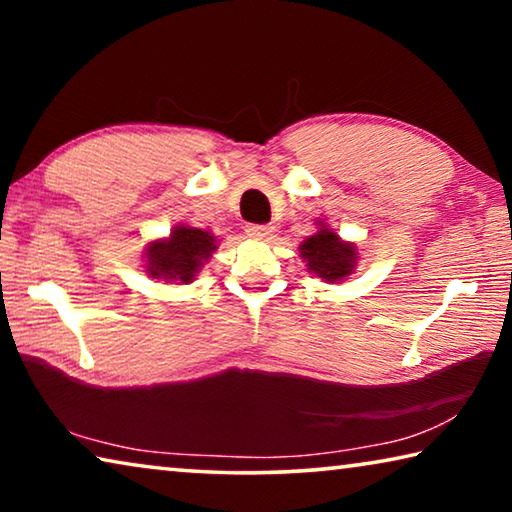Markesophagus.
Returning a JSON list of instances; mask_svg holds the SVG:
<instances>
[{
  "label": "esophagus",
  "instance_id": "esophagus-1",
  "mask_svg": "<svg viewBox=\"0 0 512 512\" xmlns=\"http://www.w3.org/2000/svg\"><path fill=\"white\" fill-rule=\"evenodd\" d=\"M271 228H268V225H259V223H248L246 225V235L250 237V239H266L268 235H271Z\"/></svg>",
  "mask_w": 512,
  "mask_h": 512
}]
</instances>
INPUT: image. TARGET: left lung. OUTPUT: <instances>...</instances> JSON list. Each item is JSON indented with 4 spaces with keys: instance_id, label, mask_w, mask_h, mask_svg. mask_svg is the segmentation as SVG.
Here are the masks:
<instances>
[{
    "instance_id": "obj_1",
    "label": "left lung",
    "mask_w": 512,
    "mask_h": 512,
    "mask_svg": "<svg viewBox=\"0 0 512 512\" xmlns=\"http://www.w3.org/2000/svg\"><path fill=\"white\" fill-rule=\"evenodd\" d=\"M302 259H307L311 273L323 277L325 282H339L354 268V246L343 244L336 232L323 228L318 235L309 237L300 246Z\"/></svg>"
}]
</instances>
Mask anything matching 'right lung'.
<instances>
[{
    "mask_svg": "<svg viewBox=\"0 0 512 512\" xmlns=\"http://www.w3.org/2000/svg\"><path fill=\"white\" fill-rule=\"evenodd\" d=\"M212 250H216V244L210 232L178 225L167 241H153L149 255H146L149 257L146 271L151 273V277H162V280L171 282L180 280L187 284L201 271Z\"/></svg>",
    "mask_w": 512,
    "mask_h": 512,
    "instance_id": "obj_1",
    "label": "right lung"
}]
</instances>
